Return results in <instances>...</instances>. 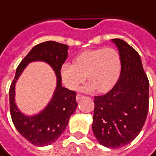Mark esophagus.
<instances>
[{"label": "esophagus", "instance_id": "34e87169", "mask_svg": "<svg viewBox=\"0 0 156 156\" xmlns=\"http://www.w3.org/2000/svg\"><path fill=\"white\" fill-rule=\"evenodd\" d=\"M84 98V96L83 94H78L77 96H76V99H77V100H79V99H81V98Z\"/></svg>", "mask_w": 156, "mask_h": 156}]
</instances>
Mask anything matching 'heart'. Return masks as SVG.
Returning <instances> with one entry per match:
<instances>
[{"instance_id":"b5f03b06","label":"heart","mask_w":156,"mask_h":156,"mask_svg":"<svg viewBox=\"0 0 156 156\" xmlns=\"http://www.w3.org/2000/svg\"><path fill=\"white\" fill-rule=\"evenodd\" d=\"M121 57L113 48H101L81 52L73 64L65 62L61 67V77L65 86L75 90L86 79L90 83L84 87L87 92L97 89L106 93L114 88L121 73Z\"/></svg>"}]
</instances>
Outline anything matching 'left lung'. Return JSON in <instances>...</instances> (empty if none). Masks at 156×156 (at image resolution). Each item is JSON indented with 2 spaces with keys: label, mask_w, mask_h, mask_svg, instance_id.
Masks as SVG:
<instances>
[{
  "label": "left lung",
  "mask_w": 156,
  "mask_h": 156,
  "mask_svg": "<svg viewBox=\"0 0 156 156\" xmlns=\"http://www.w3.org/2000/svg\"><path fill=\"white\" fill-rule=\"evenodd\" d=\"M121 57L120 76L106 94L94 97L93 132L99 144L119 149L137 137L149 109V80L140 57L121 39L112 40Z\"/></svg>",
  "instance_id": "left-lung-1"
}]
</instances>
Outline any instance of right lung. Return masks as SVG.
I'll return each mask as SVG.
<instances>
[{"instance_id": "obj_1", "label": "right lung", "mask_w": 156, "mask_h": 156, "mask_svg": "<svg viewBox=\"0 0 156 156\" xmlns=\"http://www.w3.org/2000/svg\"><path fill=\"white\" fill-rule=\"evenodd\" d=\"M68 46L53 41L36 45L22 59L16 71L9 90L10 112L13 124L27 140L37 146L56 142L64 132L68 120L77 108L76 92L62 87L61 67L68 57ZM43 61L51 65L57 75V87L48 105L38 115L28 117L22 114L15 104V84L29 62Z\"/></svg>"}]
</instances>
